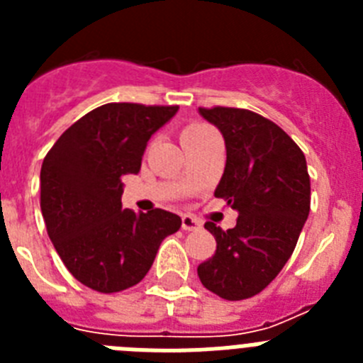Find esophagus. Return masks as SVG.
<instances>
[{
    "mask_svg": "<svg viewBox=\"0 0 363 363\" xmlns=\"http://www.w3.org/2000/svg\"><path fill=\"white\" fill-rule=\"evenodd\" d=\"M182 229H184V230H198V229H201V221H198L194 216L184 214V216H182Z\"/></svg>",
    "mask_w": 363,
    "mask_h": 363,
    "instance_id": "34e87169",
    "label": "esophagus"
}]
</instances>
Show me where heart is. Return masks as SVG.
<instances>
[{
  "label": "heart",
  "mask_w": 363,
  "mask_h": 363,
  "mask_svg": "<svg viewBox=\"0 0 363 363\" xmlns=\"http://www.w3.org/2000/svg\"><path fill=\"white\" fill-rule=\"evenodd\" d=\"M209 130H214V129H213V127H209V125H205V123H200V121H196V123H191V125H187V127H185L184 133H182V140H187V138L200 136V134L209 133Z\"/></svg>",
  "instance_id": "1"
}]
</instances>
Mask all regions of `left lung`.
Returning a JSON list of instances; mask_svg holds the SVG:
<instances>
[{
	"label": "left lung",
	"instance_id": "obj_1",
	"mask_svg": "<svg viewBox=\"0 0 363 363\" xmlns=\"http://www.w3.org/2000/svg\"><path fill=\"white\" fill-rule=\"evenodd\" d=\"M200 114L225 140V171L214 196L238 218L227 230L205 223L216 251L198 265V277L223 300H245L278 277L296 247L311 209L306 156L284 129L252 111L200 107Z\"/></svg>",
	"mask_w": 363,
	"mask_h": 363
}]
</instances>
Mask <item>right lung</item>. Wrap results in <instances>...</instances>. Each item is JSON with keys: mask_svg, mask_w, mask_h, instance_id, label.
<instances>
[{"mask_svg": "<svg viewBox=\"0 0 363 363\" xmlns=\"http://www.w3.org/2000/svg\"><path fill=\"white\" fill-rule=\"evenodd\" d=\"M178 105L107 104L57 138L41 165L40 205L49 238L69 272L111 294L140 284L160 243L182 225L163 209H121V176L136 174L147 142Z\"/></svg>", "mask_w": 363, "mask_h": 363, "instance_id": "add662e5", "label": "right lung"}]
</instances>
